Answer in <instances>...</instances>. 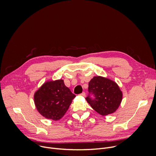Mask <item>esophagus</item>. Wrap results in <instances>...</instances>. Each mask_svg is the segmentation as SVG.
I'll use <instances>...</instances> for the list:
<instances>
[{"mask_svg": "<svg viewBox=\"0 0 156 156\" xmlns=\"http://www.w3.org/2000/svg\"><path fill=\"white\" fill-rule=\"evenodd\" d=\"M80 95H81V96H83V97H85V96H86V94H85V93H84V92H83Z\"/></svg>", "mask_w": 156, "mask_h": 156, "instance_id": "esophagus-1", "label": "esophagus"}]
</instances>
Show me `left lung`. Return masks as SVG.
I'll return each instance as SVG.
<instances>
[{
	"label": "left lung",
	"mask_w": 156,
	"mask_h": 156,
	"mask_svg": "<svg viewBox=\"0 0 156 156\" xmlns=\"http://www.w3.org/2000/svg\"><path fill=\"white\" fill-rule=\"evenodd\" d=\"M88 91L95 98L92 99L88 96L86 100L102 116L114 113L122 101L123 93L117 83L105 77L94 76L89 82Z\"/></svg>",
	"instance_id": "obj_1"
}]
</instances>
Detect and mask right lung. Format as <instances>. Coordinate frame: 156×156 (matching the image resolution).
Wrapping results in <instances>:
<instances>
[{
  "label": "right lung",
  "instance_id": "1",
  "mask_svg": "<svg viewBox=\"0 0 156 156\" xmlns=\"http://www.w3.org/2000/svg\"><path fill=\"white\" fill-rule=\"evenodd\" d=\"M75 97L63 80H49L34 93V102L42 116L57 121L65 114Z\"/></svg>",
  "mask_w": 156,
  "mask_h": 156
}]
</instances>
